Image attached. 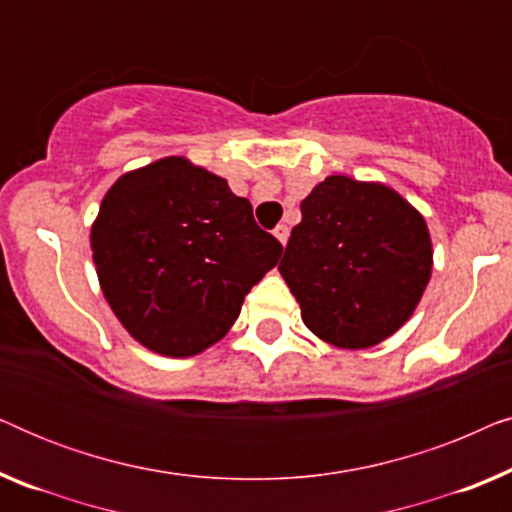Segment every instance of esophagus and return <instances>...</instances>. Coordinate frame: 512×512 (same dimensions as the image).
<instances>
[{
    "label": "esophagus",
    "instance_id": "1",
    "mask_svg": "<svg viewBox=\"0 0 512 512\" xmlns=\"http://www.w3.org/2000/svg\"><path fill=\"white\" fill-rule=\"evenodd\" d=\"M275 237L279 240V244H282V247H284V244L289 242V228H286V226H277V228H275Z\"/></svg>",
    "mask_w": 512,
    "mask_h": 512
}]
</instances>
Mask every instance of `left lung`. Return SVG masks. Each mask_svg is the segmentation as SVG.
I'll return each instance as SVG.
<instances>
[{
	"label": "left lung",
	"instance_id": "left-lung-1",
	"mask_svg": "<svg viewBox=\"0 0 512 512\" xmlns=\"http://www.w3.org/2000/svg\"><path fill=\"white\" fill-rule=\"evenodd\" d=\"M279 275L303 324L340 349H368L417 310L433 270L419 209L382 181L333 174L300 202Z\"/></svg>",
	"mask_w": 512,
	"mask_h": 512
}]
</instances>
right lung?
Wrapping results in <instances>:
<instances>
[{"label": "right lung", "instance_id": "add662e5", "mask_svg": "<svg viewBox=\"0 0 512 512\" xmlns=\"http://www.w3.org/2000/svg\"><path fill=\"white\" fill-rule=\"evenodd\" d=\"M90 249L116 319L172 359L216 345L282 256L251 202L184 156L121 174L90 226Z\"/></svg>", "mask_w": 512, "mask_h": 512}]
</instances>
